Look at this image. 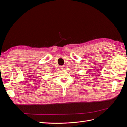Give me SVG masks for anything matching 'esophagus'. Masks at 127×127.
<instances>
[{
  "mask_svg": "<svg viewBox=\"0 0 127 127\" xmlns=\"http://www.w3.org/2000/svg\"><path fill=\"white\" fill-rule=\"evenodd\" d=\"M60 68L61 69L64 70V69H65V67H64V66H60Z\"/></svg>",
  "mask_w": 127,
  "mask_h": 127,
  "instance_id": "obj_1",
  "label": "esophagus"
}]
</instances>
